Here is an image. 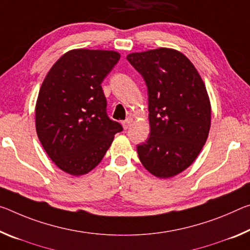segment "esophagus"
I'll return each instance as SVG.
<instances>
[{
  "label": "esophagus",
  "mask_w": 250,
  "mask_h": 250,
  "mask_svg": "<svg viewBox=\"0 0 250 250\" xmlns=\"http://www.w3.org/2000/svg\"><path fill=\"white\" fill-rule=\"evenodd\" d=\"M132 118L131 117H129V118H126L125 119V120L124 121V122H122V125H124V128L125 129H128L129 128V126L130 125H131V124H132Z\"/></svg>",
  "instance_id": "esophagus-1"
}]
</instances>
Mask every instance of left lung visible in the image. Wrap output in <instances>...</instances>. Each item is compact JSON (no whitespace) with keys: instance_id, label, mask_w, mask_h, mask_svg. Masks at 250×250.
<instances>
[{"instance_id":"obj_1","label":"left lung","mask_w":250,"mask_h":250,"mask_svg":"<svg viewBox=\"0 0 250 250\" xmlns=\"http://www.w3.org/2000/svg\"><path fill=\"white\" fill-rule=\"evenodd\" d=\"M126 60L148 90L150 136L137 146L138 156L153 176H176L195 161L210 129L203 79L186 55L172 49L131 53Z\"/></svg>"}]
</instances>
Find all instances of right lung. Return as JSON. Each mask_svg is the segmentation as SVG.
<instances>
[{
  "label": "right lung",
  "mask_w": 250,
  "mask_h": 250,
  "mask_svg": "<svg viewBox=\"0 0 250 250\" xmlns=\"http://www.w3.org/2000/svg\"><path fill=\"white\" fill-rule=\"evenodd\" d=\"M114 51L78 49L63 54L46 74L35 106L39 140L63 171L81 176L104 157L124 130L106 113L101 83L117 64Z\"/></svg>",
  "instance_id": "obj_1"
}]
</instances>
